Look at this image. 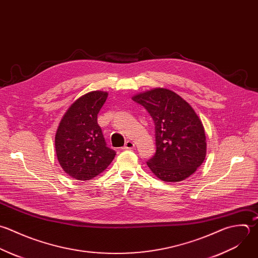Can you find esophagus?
<instances>
[{
    "instance_id": "1",
    "label": "esophagus",
    "mask_w": 258,
    "mask_h": 258,
    "mask_svg": "<svg viewBox=\"0 0 258 258\" xmlns=\"http://www.w3.org/2000/svg\"><path fill=\"white\" fill-rule=\"evenodd\" d=\"M135 148V144L131 141H127L123 147V150H133Z\"/></svg>"
}]
</instances>
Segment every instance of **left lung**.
I'll list each match as a JSON object with an SVG mask.
<instances>
[{
    "mask_svg": "<svg viewBox=\"0 0 258 258\" xmlns=\"http://www.w3.org/2000/svg\"><path fill=\"white\" fill-rule=\"evenodd\" d=\"M133 100L144 106L155 122L157 151L147 165L164 182L184 181L206 157L204 126L192 106L166 88L137 94Z\"/></svg>",
    "mask_w": 258,
    "mask_h": 258,
    "instance_id": "1",
    "label": "left lung"
}]
</instances>
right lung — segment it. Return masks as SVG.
Segmentation results:
<instances>
[{"label":"right lung","instance_id":"add662e5","mask_svg":"<svg viewBox=\"0 0 258 258\" xmlns=\"http://www.w3.org/2000/svg\"><path fill=\"white\" fill-rule=\"evenodd\" d=\"M107 92L91 91L74 101L63 115L55 136L58 162L73 179L86 181L102 173L115 151L106 147L97 114Z\"/></svg>","mask_w":258,"mask_h":258}]
</instances>
